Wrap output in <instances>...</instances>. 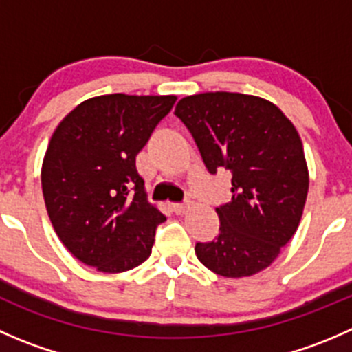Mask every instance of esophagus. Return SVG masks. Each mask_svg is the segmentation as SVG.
Returning <instances> with one entry per match:
<instances>
[{"mask_svg":"<svg viewBox=\"0 0 352 352\" xmlns=\"http://www.w3.org/2000/svg\"><path fill=\"white\" fill-rule=\"evenodd\" d=\"M172 209L175 214H184V212L189 209V202H184V204H180V202H175V204H172Z\"/></svg>","mask_w":352,"mask_h":352,"instance_id":"obj_1","label":"esophagus"}]
</instances>
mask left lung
<instances>
[{"label":"left lung","instance_id":"left-lung-1","mask_svg":"<svg viewBox=\"0 0 352 352\" xmlns=\"http://www.w3.org/2000/svg\"><path fill=\"white\" fill-rule=\"evenodd\" d=\"M175 116L209 173L232 172V201L216 208L219 235L196 243L199 261L225 278L269 267L293 239L308 194L300 134L272 102L230 91L182 98Z\"/></svg>","mask_w":352,"mask_h":352}]
</instances>
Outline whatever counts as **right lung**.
Here are the masks:
<instances>
[{
	"label": "right lung",
	"instance_id": "add662e5",
	"mask_svg": "<svg viewBox=\"0 0 352 352\" xmlns=\"http://www.w3.org/2000/svg\"><path fill=\"white\" fill-rule=\"evenodd\" d=\"M175 95H100L59 122L42 163V192L63 245L100 272H124L151 254L165 216L150 204L136 156Z\"/></svg>",
	"mask_w": 352,
	"mask_h": 352
}]
</instances>
